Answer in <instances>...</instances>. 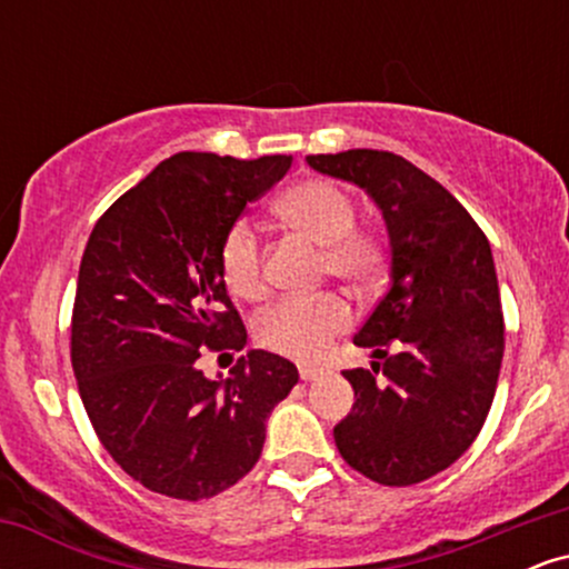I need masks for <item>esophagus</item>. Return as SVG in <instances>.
Segmentation results:
<instances>
[{"instance_id":"1","label":"esophagus","mask_w":569,"mask_h":569,"mask_svg":"<svg viewBox=\"0 0 569 569\" xmlns=\"http://www.w3.org/2000/svg\"><path fill=\"white\" fill-rule=\"evenodd\" d=\"M323 375V369H318V367H302L299 369V377H302L305 382H310V380H318V377Z\"/></svg>"}]
</instances>
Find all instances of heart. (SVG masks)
<instances>
[{
	"label": "heart",
	"mask_w": 569,
	"mask_h": 569,
	"mask_svg": "<svg viewBox=\"0 0 569 569\" xmlns=\"http://www.w3.org/2000/svg\"><path fill=\"white\" fill-rule=\"evenodd\" d=\"M276 213L286 227L321 246L323 276H335L352 289H371L388 267V238L369 224H356V202L329 179H307L278 200ZM219 270L234 297L257 302L267 280L262 243L248 219L227 227L219 246ZM352 321L350 305L339 293L286 297L257 318V342L278 356L312 361Z\"/></svg>",
	"instance_id": "obj_1"
}]
</instances>
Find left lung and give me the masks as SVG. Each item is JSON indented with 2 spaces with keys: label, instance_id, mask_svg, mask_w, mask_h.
Instances as JSON below:
<instances>
[{
  "label": "left lung",
  "instance_id": "left-lung-1",
  "mask_svg": "<svg viewBox=\"0 0 569 569\" xmlns=\"http://www.w3.org/2000/svg\"><path fill=\"white\" fill-rule=\"evenodd\" d=\"M316 171L367 189L390 234V283L352 342L377 361L342 371L356 390L335 428L350 468L385 487L420 485L466 452L498 388L506 326L487 234L401 154H310Z\"/></svg>",
  "mask_w": 569,
  "mask_h": 569
}]
</instances>
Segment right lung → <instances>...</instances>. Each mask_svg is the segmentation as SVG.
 <instances>
[{
    "instance_id": "right-lung-1",
    "label": "right lung",
    "mask_w": 569,
    "mask_h": 569,
    "mask_svg": "<svg viewBox=\"0 0 569 569\" xmlns=\"http://www.w3.org/2000/svg\"><path fill=\"white\" fill-rule=\"evenodd\" d=\"M291 168L179 152L96 221L71 310V369L98 441L152 492L202 500L257 466L264 422L299 371L267 350L208 380L202 352H240L246 326L219 270L227 227Z\"/></svg>"
}]
</instances>
